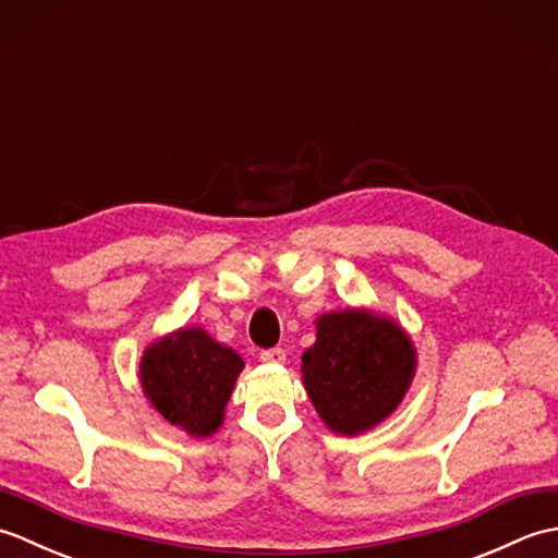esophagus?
Masks as SVG:
<instances>
[{
  "mask_svg": "<svg viewBox=\"0 0 558 558\" xmlns=\"http://www.w3.org/2000/svg\"><path fill=\"white\" fill-rule=\"evenodd\" d=\"M286 360L288 357H286V350H282V348H270V350L260 352V362H266V364H282Z\"/></svg>",
  "mask_w": 558,
  "mask_h": 558,
  "instance_id": "34e87169",
  "label": "esophagus"
}]
</instances>
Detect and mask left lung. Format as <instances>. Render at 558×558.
Masks as SVG:
<instances>
[{
    "mask_svg": "<svg viewBox=\"0 0 558 558\" xmlns=\"http://www.w3.org/2000/svg\"><path fill=\"white\" fill-rule=\"evenodd\" d=\"M316 342L302 354V381L333 434L360 436L386 422L417 374V348L393 316L348 306L316 316Z\"/></svg>",
    "mask_w": 558,
    "mask_h": 558,
    "instance_id": "obj_1",
    "label": "left lung"
}]
</instances>
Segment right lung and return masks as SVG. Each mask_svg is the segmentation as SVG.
I'll return each mask as SVG.
<instances>
[{
  "label": "right lung",
  "instance_id": "obj_1",
  "mask_svg": "<svg viewBox=\"0 0 558 558\" xmlns=\"http://www.w3.org/2000/svg\"><path fill=\"white\" fill-rule=\"evenodd\" d=\"M242 369L240 352L210 338L201 326L186 324L148 342L138 362V381L162 420L186 436L208 438L225 422Z\"/></svg>",
  "mask_w": 558,
  "mask_h": 558
}]
</instances>
